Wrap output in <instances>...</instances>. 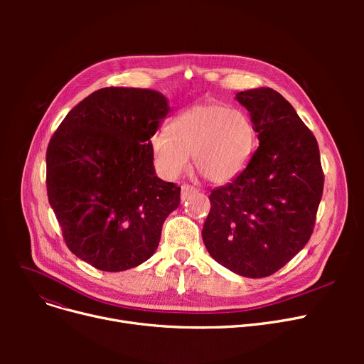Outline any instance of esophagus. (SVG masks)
I'll use <instances>...</instances> for the list:
<instances>
[{
    "label": "esophagus",
    "instance_id": "esophagus-1",
    "mask_svg": "<svg viewBox=\"0 0 364 364\" xmlns=\"http://www.w3.org/2000/svg\"><path fill=\"white\" fill-rule=\"evenodd\" d=\"M198 192V188L195 186H190V184H183L181 186V200H186L187 198L192 196L193 193Z\"/></svg>",
    "mask_w": 364,
    "mask_h": 364
}]
</instances>
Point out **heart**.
<instances>
[{
    "label": "heart",
    "mask_w": 364,
    "mask_h": 364,
    "mask_svg": "<svg viewBox=\"0 0 364 364\" xmlns=\"http://www.w3.org/2000/svg\"><path fill=\"white\" fill-rule=\"evenodd\" d=\"M257 132L250 114L221 103H200L172 119L166 134L150 139L153 164L165 178L186 171L188 156L195 168L213 183L235 178L251 161Z\"/></svg>",
    "instance_id": "obj_1"
}]
</instances>
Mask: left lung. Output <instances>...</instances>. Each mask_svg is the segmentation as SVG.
Segmentation results:
<instances>
[{"mask_svg":"<svg viewBox=\"0 0 364 364\" xmlns=\"http://www.w3.org/2000/svg\"><path fill=\"white\" fill-rule=\"evenodd\" d=\"M259 146L240 174L214 188L202 239L218 264L245 277H267L311 237L324 176L316 137L273 88L246 90Z\"/></svg>","mask_w":364,"mask_h":364,"instance_id":"obj_1","label":"left lung"}]
</instances>
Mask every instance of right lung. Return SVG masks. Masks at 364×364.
I'll return each instance as SVG.
<instances>
[{
  "instance_id": "right-lung-1",
  "label": "right lung",
  "mask_w": 364,
  "mask_h": 364,
  "mask_svg": "<svg viewBox=\"0 0 364 364\" xmlns=\"http://www.w3.org/2000/svg\"><path fill=\"white\" fill-rule=\"evenodd\" d=\"M168 112L158 91L109 87L76 105L53 134L48 202L70 252L95 269L147 261L180 205L181 187L156 176L150 151Z\"/></svg>"
}]
</instances>
